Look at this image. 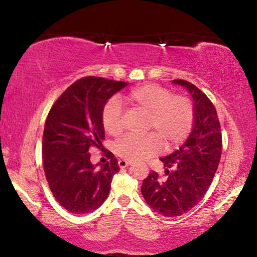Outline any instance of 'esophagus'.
Masks as SVG:
<instances>
[{"label":"esophagus","mask_w":257,"mask_h":257,"mask_svg":"<svg viewBox=\"0 0 257 257\" xmlns=\"http://www.w3.org/2000/svg\"><path fill=\"white\" fill-rule=\"evenodd\" d=\"M130 165H132V162H129V161H125V160H119L118 161L119 168H125V167H128Z\"/></svg>","instance_id":"obj_1"}]
</instances>
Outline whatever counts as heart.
<instances>
[{
    "mask_svg": "<svg viewBox=\"0 0 257 257\" xmlns=\"http://www.w3.org/2000/svg\"><path fill=\"white\" fill-rule=\"evenodd\" d=\"M123 105L134 111L149 114L147 129L151 134L145 137H128L120 140L116 152L128 161H139L157 155L162 148L173 149L182 145L193 128L194 106L189 97L173 95L165 87L146 84L138 87L121 99ZM102 127L112 137L121 136L124 121L116 100L109 101L102 110Z\"/></svg>",
    "mask_w": 257,
    "mask_h": 257,
    "instance_id": "obj_1",
    "label": "heart"
}]
</instances>
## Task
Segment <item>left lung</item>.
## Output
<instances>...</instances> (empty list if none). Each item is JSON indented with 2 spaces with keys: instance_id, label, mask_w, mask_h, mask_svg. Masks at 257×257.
<instances>
[{
  "instance_id": "left-lung-1",
  "label": "left lung",
  "mask_w": 257,
  "mask_h": 257,
  "mask_svg": "<svg viewBox=\"0 0 257 257\" xmlns=\"http://www.w3.org/2000/svg\"><path fill=\"white\" fill-rule=\"evenodd\" d=\"M172 83L185 87L194 101V127L188 140L172 155L161 158L165 176L151 171L141 192L158 214L176 217L189 212L205 195L219 167L222 133L216 109L203 91L183 79Z\"/></svg>"
}]
</instances>
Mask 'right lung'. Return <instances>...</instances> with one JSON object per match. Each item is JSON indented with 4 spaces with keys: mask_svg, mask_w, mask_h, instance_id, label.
Masks as SVG:
<instances>
[{
    "mask_svg": "<svg viewBox=\"0 0 257 257\" xmlns=\"http://www.w3.org/2000/svg\"><path fill=\"white\" fill-rule=\"evenodd\" d=\"M125 86L124 81L96 76L80 78L58 97L47 114L43 166L54 198L68 212L86 214L107 199L113 174L119 171L118 161L107 151L109 161L97 168L90 162L89 150L102 146L103 107Z\"/></svg>",
    "mask_w": 257,
    "mask_h": 257,
    "instance_id": "right-lung-1",
    "label": "right lung"
}]
</instances>
